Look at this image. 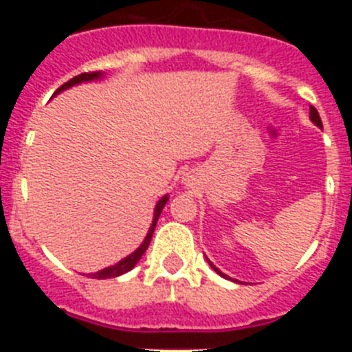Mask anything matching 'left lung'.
I'll use <instances>...</instances> for the list:
<instances>
[{
	"label": "left lung",
	"instance_id": "1",
	"mask_svg": "<svg viewBox=\"0 0 352 352\" xmlns=\"http://www.w3.org/2000/svg\"><path fill=\"white\" fill-rule=\"evenodd\" d=\"M310 120H312L317 126H321V129H322V121H321V118H319V113H317V109H316V107H310ZM208 263H210V261H208ZM210 264H211V263H210ZM211 268H213L214 272L219 273L220 276H226L222 272H220L219 268H214L213 264H211Z\"/></svg>",
	"mask_w": 352,
	"mask_h": 352
}]
</instances>
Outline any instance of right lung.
I'll list each match as a JSON object with an SVG mask.
<instances>
[{
	"label": "right lung",
	"mask_w": 352,
	"mask_h": 352,
	"mask_svg": "<svg viewBox=\"0 0 352 352\" xmlns=\"http://www.w3.org/2000/svg\"><path fill=\"white\" fill-rule=\"evenodd\" d=\"M100 77H102V72H84V74H79V76L72 77L70 80H67V82H65V84H61L60 88L56 89V93L63 91V89L70 88V86H74V84L82 82V80L100 79ZM167 199H169V197H167V195H166V197H162L160 201H158L157 208H155L153 223H151V227H149L148 236H146V238H144V241H142L141 247H139L138 250L133 252V254H130L129 257H125V259L120 261V263H118V264L111 266V268H105V270H102V272L93 273V275H89V276H95V278H114V276H120V275H123V273L130 272V270H132L133 266H135V264L139 263V259H141V257H142V254H144V252H146V248H148L149 241H151V236H153L155 227H157V220H158V217H160V213H162V210H164V206H166Z\"/></svg>",
	"instance_id": "1"
}]
</instances>
